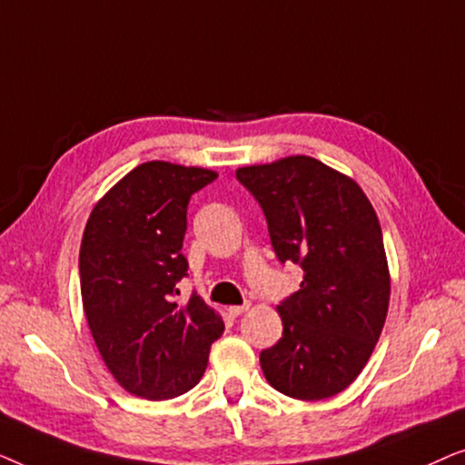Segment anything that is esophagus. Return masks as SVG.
Instances as JSON below:
<instances>
[{
    "label": "esophagus",
    "mask_w": 465,
    "mask_h": 465,
    "mask_svg": "<svg viewBox=\"0 0 465 465\" xmlns=\"http://www.w3.org/2000/svg\"><path fill=\"white\" fill-rule=\"evenodd\" d=\"M247 309H250V304L245 302V304H239V307H228V313H231L232 317H237V315H243Z\"/></svg>",
    "instance_id": "1"
}]
</instances>
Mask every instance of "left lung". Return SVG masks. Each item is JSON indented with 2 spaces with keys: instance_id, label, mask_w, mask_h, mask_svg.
Instances as JSON below:
<instances>
[{
  "instance_id": "obj_1",
  "label": "left lung",
  "mask_w": 465,
  "mask_h": 465,
  "mask_svg": "<svg viewBox=\"0 0 465 465\" xmlns=\"http://www.w3.org/2000/svg\"><path fill=\"white\" fill-rule=\"evenodd\" d=\"M237 180L262 207L279 262L304 272L277 307L283 336L260 353L264 377L296 400L336 396L366 366L390 307L377 213L358 182L311 156L241 167Z\"/></svg>"
}]
</instances>
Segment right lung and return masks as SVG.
<instances>
[{
  "mask_svg": "<svg viewBox=\"0 0 465 465\" xmlns=\"http://www.w3.org/2000/svg\"><path fill=\"white\" fill-rule=\"evenodd\" d=\"M218 173L150 161L93 207L80 245V292L107 371L133 396L169 400L199 383L224 322L201 296L180 304L188 201Z\"/></svg>",
  "mask_w": 465,
  "mask_h": 465,
  "instance_id": "right-lung-1",
  "label": "right lung"
}]
</instances>
